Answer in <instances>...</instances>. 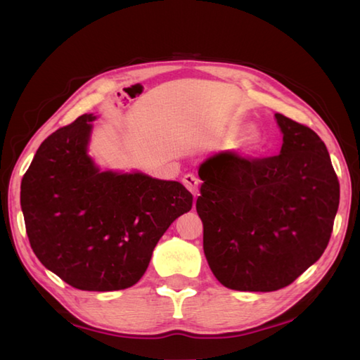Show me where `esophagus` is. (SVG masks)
<instances>
[{
  "label": "esophagus",
  "instance_id": "34e87169",
  "mask_svg": "<svg viewBox=\"0 0 360 360\" xmlns=\"http://www.w3.org/2000/svg\"><path fill=\"white\" fill-rule=\"evenodd\" d=\"M182 182H184V186L193 196L200 195V179H198L195 174H186L184 178H182Z\"/></svg>",
  "mask_w": 360,
  "mask_h": 360
}]
</instances>
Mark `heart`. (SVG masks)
Wrapping results in <instances>:
<instances>
[{"mask_svg": "<svg viewBox=\"0 0 360 360\" xmlns=\"http://www.w3.org/2000/svg\"><path fill=\"white\" fill-rule=\"evenodd\" d=\"M249 131H250V125H240V127L232 128L227 134L231 136V137H238V136L246 134ZM248 147L249 148H255L257 147V136L255 134H249L248 136Z\"/></svg>", "mask_w": 360, "mask_h": 360, "instance_id": "heart-1", "label": "heart"}]
</instances>
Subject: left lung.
<instances>
[{"instance_id":"left-lung-1","label":"left lung","mask_w":360,"mask_h":360,"mask_svg":"<svg viewBox=\"0 0 360 360\" xmlns=\"http://www.w3.org/2000/svg\"><path fill=\"white\" fill-rule=\"evenodd\" d=\"M275 120L280 155L221 151L198 170L204 254L229 289L271 292L290 285L322 257L333 232L340 187L326 145L283 114Z\"/></svg>"}]
</instances>
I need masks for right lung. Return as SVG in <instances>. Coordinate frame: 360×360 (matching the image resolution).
I'll return each mask as SVG.
<instances>
[{
  "label": "right lung",
  "mask_w": 360,
  "mask_h": 360,
  "mask_svg": "<svg viewBox=\"0 0 360 360\" xmlns=\"http://www.w3.org/2000/svg\"><path fill=\"white\" fill-rule=\"evenodd\" d=\"M96 119L83 114L43 141L21 181V210L46 269L72 288L106 292L142 278L193 196L178 181L101 170L88 153Z\"/></svg>",
  "instance_id": "right-lung-1"
}]
</instances>
